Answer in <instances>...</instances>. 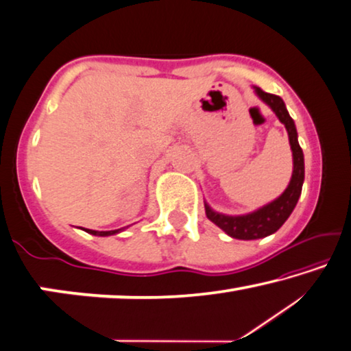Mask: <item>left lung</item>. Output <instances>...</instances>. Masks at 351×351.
<instances>
[{
	"instance_id": "1",
	"label": "left lung",
	"mask_w": 351,
	"mask_h": 351,
	"mask_svg": "<svg viewBox=\"0 0 351 351\" xmlns=\"http://www.w3.org/2000/svg\"><path fill=\"white\" fill-rule=\"evenodd\" d=\"M254 91L266 106L273 110L279 121L285 125L287 132H289V142L293 154V173L287 189L276 200L255 209L252 213L241 214V216H228V214L214 211L205 202V211L209 221L216 223L219 228H222L228 237L234 239H244V241L269 237V234L276 233L284 226V222L290 217L298 200H300L302 182H304V154H302L301 146L298 143L295 121L287 112L284 101L276 94L265 93L258 86H254Z\"/></svg>"
}]
</instances>
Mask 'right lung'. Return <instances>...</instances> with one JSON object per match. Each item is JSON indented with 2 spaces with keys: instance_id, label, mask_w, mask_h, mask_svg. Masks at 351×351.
Segmentation results:
<instances>
[{
  "instance_id": "right-lung-1",
  "label": "right lung",
  "mask_w": 351,
  "mask_h": 351,
  "mask_svg": "<svg viewBox=\"0 0 351 351\" xmlns=\"http://www.w3.org/2000/svg\"><path fill=\"white\" fill-rule=\"evenodd\" d=\"M124 228H125V227L118 228V230H108V232H97V230H90V228H82V230H85V232L90 233V234H94V237H112V234L121 233Z\"/></svg>"
}]
</instances>
